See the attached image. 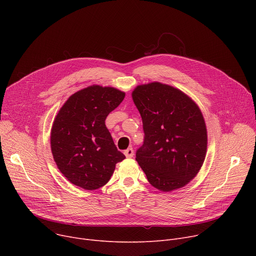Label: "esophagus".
I'll use <instances>...</instances> for the list:
<instances>
[{
	"label": "esophagus",
	"instance_id": "obj_1",
	"mask_svg": "<svg viewBox=\"0 0 256 256\" xmlns=\"http://www.w3.org/2000/svg\"><path fill=\"white\" fill-rule=\"evenodd\" d=\"M124 154L126 158H132L134 156V150L132 148H128L126 150H124Z\"/></svg>",
	"mask_w": 256,
	"mask_h": 256
}]
</instances>
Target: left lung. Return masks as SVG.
<instances>
[{"mask_svg":"<svg viewBox=\"0 0 256 256\" xmlns=\"http://www.w3.org/2000/svg\"><path fill=\"white\" fill-rule=\"evenodd\" d=\"M132 98L145 134L136 160L156 189H180L197 176L206 156L208 130L198 104L160 82L138 85Z\"/></svg>","mask_w":256,"mask_h":256,"instance_id":"obj_1","label":"left lung"}]
</instances>
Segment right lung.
Instances as JSON below:
<instances>
[{"label": "right lung", "instance_id": "add662e5", "mask_svg": "<svg viewBox=\"0 0 256 256\" xmlns=\"http://www.w3.org/2000/svg\"><path fill=\"white\" fill-rule=\"evenodd\" d=\"M124 96L114 87L91 85L74 93L60 108L50 130V150L58 169L72 184L100 189L126 158L104 124Z\"/></svg>", "mask_w": 256, "mask_h": 256}]
</instances>
